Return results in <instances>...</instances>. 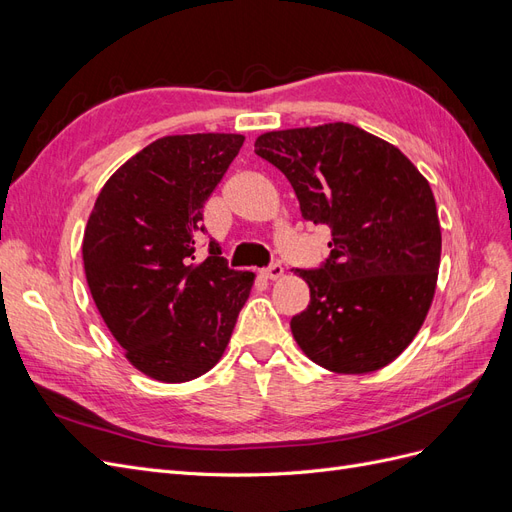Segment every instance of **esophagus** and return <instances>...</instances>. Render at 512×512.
Instances as JSON below:
<instances>
[{
  "instance_id": "1",
  "label": "esophagus",
  "mask_w": 512,
  "mask_h": 512,
  "mask_svg": "<svg viewBox=\"0 0 512 512\" xmlns=\"http://www.w3.org/2000/svg\"><path fill=\"white\" fill-rule=\"evenodd\" d=\"M260 275L265 277V280L275 282V280H280V277L284 275V267H282V265H271L269 269H262V271H260Z\"/></svg>"
}]
</instances>
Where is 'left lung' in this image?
Listing matches in <instances>:
<instances>
[{
	"instance_id": "8db88e82",
	"label": "left lung",
	"mask_w": 512,
	"mask_h": 512,
	"mask_svg": "<svg viewBox=\"0 0 512 512\" xmlns=\"http://www.w3.org/2000/svg\"><path fill=\"white\" fill-rule=\"evenodd\" d=\"M256 156L286 175L307 222L329 224L331 258L297 269L309 305L290 320L316 365L369 374L393 363L436 294L442 232L429 181L395 145L352 123L265 132Z\"/></svg>"
}]
</instances>
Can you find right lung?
<instances>
[{
    "instance_id": "add662e5",
    "label": "right lung",
    "mask_w": 512,
    "mask_h": 512,
    "mask_svg": "<svg viewBox=\"0 0 512 512\" xmlns=\"http://www.w3.org/2000/svg\"><path fill=\"white\" fill-rule=\"evenodd\" d=\"M243 134L162 136L104 183L83 235L91 297L123 356L166 384L190 382L222 359L252 271L228 269L215 241L196 258L203 207Z\"/></svg>"
}]
</instances>
